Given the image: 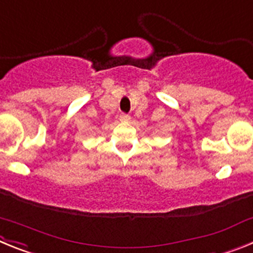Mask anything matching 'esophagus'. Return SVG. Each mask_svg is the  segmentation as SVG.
Instances as JSON below:
<instances>
[{
    "label": "esophagus",
    "mask_w": 253,
    "mask_h": 253,
    "mask_svg": "<svg viewBox=\"0 0 253 253\" xmlns=\"http://www.w3.org/2000/svg\"><path fill=\"white\" fill-rule=\"evenodd\" d=\"M119 119L120 122H129V120H130V115H129V114L122 113L119 115Z\"/></svg>",
    "instance_id": "34e87169"
}]
</instances>
